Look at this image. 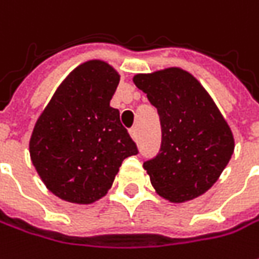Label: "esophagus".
Here are the masks:
<instances>
[{
    "instance_id": "esophagus-1",
    "label": "esophagus",
    "mask_w": 259,
    "mask_h": 259,
    "mask_svg": "<svg viewBox=\"0 0 259 259\" xmlns=\"http://www.w3.org/2000/svg\"><path fill=\"white\" fill-rule=\"evenodd\" d=\"M130 136H132L133 140L138 139V127H132V129H130Z\"/></svg>"
}]
</instances>
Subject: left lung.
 Masks as SVG:
<instances>
[{
    "label": "left lung",
    "instance_id": "obj_1",
    "mask_svg": "<svg viewBox=\"0 0 259 259\" xmlns=\"http://www.w3.org/2000/svg\"><path fill=\"white\" fill-rule=\"evenodd\" d=\"M133 83L157 109L160 150L143 163L155 191L174 203L191 201L218 181L234 153V136L203 85L169 67L136 74Z\"/></svg>",
    "mask_w": 259,
    "mask_h": 259
}]
</instances>
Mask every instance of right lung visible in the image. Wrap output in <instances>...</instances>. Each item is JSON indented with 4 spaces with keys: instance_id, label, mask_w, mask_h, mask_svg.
<instances>
[{
    "instance_id": "right-lung-1",
    "label": "right lung",
    "mask_w": 259,
    "mask_h": 259,
    "mask_svg": "<svg viewBox=\"0 0 259 259\" xmlns=\"http://www.w3.org/2000/svg\"><path fill=\"white\" fill-rule=\"evenodd\" d=\"M120 81L102 60L76 67L41 113L30 156L41 181L63 201L89 205L112 188L121 162L138 155L110 100Z\"/></svg>"
}]
</instances>
